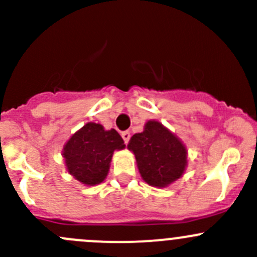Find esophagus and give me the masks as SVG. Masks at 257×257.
<instances>
[{"label":"esophagus","instance_id":"1","mask_svg":"<svg viewBox=\"0 0 257 257\" xmlns=\"http://www.w3.org/2000/svg\"><path fill=\"white\" fill-rule=\"evenodd\" d=\"M121 138H123V141H124V143H128L129 142V139H131V133H129L128 131H124V132H121Z\"/></svg>","mask_w":257,"mask_h":257}]
</instances>
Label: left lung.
Listing matches in <instances>:
<instances>
[{
  "mask_svg": "<svg viewBox=\"0 0 257 257\" xmlns=\"http://www.w3.org/2000/svg\"><path fill=\"white\" fill-rule=\"evenodd\" d=\"M128 148L136 155L142 178L152 186L164 188L185 170V147L159 121H148L142 133L132 137Z\"/></svg>",
  "mask_w": 257,
  "mask_h": 257,
  "instance_id": "left-lung-1",
  "label": "left lung"
}]
</instances>
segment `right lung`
<instances>
[{
    "instance_id": "1",
    "label": "right lung",
    "mask_w": 257,
    "mask_h": 257,
    "mask_svg": "<svg viewBox=\"0 0 257 257\" xmlns=\"http://www.w3.org/2000/svg\"><path fill=\"white\" fill-rule=\"evenodd\" d=\"M125 147L115 129L87 123L64 145L63 158L69 174L85 185H97L108 174L114 150Z\"/></svg>"
}]
</instances>
